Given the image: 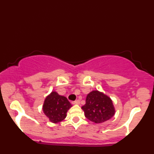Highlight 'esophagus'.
<instances>
[{
  "instance_id": "34e87169",
  "label": "esophagus",
  "mask_w": 154,
  "mask_h": 154,
  "mask_svg": "<svg viewBox=\"0 0 154 154\" xmlns=\"http://www.w3.org/2000/svg\"><path fill=\"white\" fill-rule=\"evenodd\" d=\"M72 104H80V101L79 100H75V101H74V102H72Z\"/></svg>"
}]
</instances>
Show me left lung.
Returning a JSON list of instances; mask_svg holds the SVG:
<instances>
[{"label": "left lung", "mask_w": 154, "mask_h": 154, "mask_svg": "<svg viewBox=\"0 0 154 154\" xmlns=\"http://www.w3.org/2000/svg\"><path fill=\"white\" fill-rule=\"evenodd\" d=\"M85 104L82 108L88 119L95 123H102L108 121L115 114L112 100L97 90L91 91L86 97Z\"/></svg>", "instance_id": "1"}]
</instances>
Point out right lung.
I'll use <instances>...</instances> for the list:
<instances>
[{
	"label": "right lung",
	"instance_id": "obj_1",
	"mask_svg": "<svg viewBox=\"0 0 154 154\" xmlns=\"http://www.w3.org/2000/svg\"><path fill=\"white\" fill-rule=\"evenodd\" d=\"M71 107L72 105L66 97L52 91L44 100L42 109L50 122L58 123L66 118V112Z\"/></svg>",
	"mask_w": 154,
	"mask_h": 154
}]
</instances>
